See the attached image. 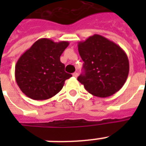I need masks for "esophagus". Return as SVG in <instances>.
<instances>
[{"mask_svg":"<svg viewBox=\"0 0 146 146\" xmlns=\"http://www.w3.org/2000/svg\"><path fill=\"white\" fill-rule=\"evenodd\" d=\"M73 76H74V77H77L78 73H73Z\"/></svg>","mask_w":146,"mask_h":146,"instance_id":"34e87169","label":"esophagus"}]
</instances>
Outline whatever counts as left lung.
<instances>
[{
    "label": "left lung",
    "instance_id": "left-lung-1",
    "mask_svg": "<svg viewBox=\"0 0 146 146\" xmlns=\"http://www.w3.org/2000/svg\"><path fill=\"white\" fill-rule=\"evenodd\" d=\"M84 72L77 78L89 93L106 98L118 92L129 74V60L119 45L100 35L78 43Z\"/></svg>",
    "mask_w": 146,
    "mask_h": 146
}]
</instances>
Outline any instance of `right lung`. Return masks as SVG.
<instances>
[{
  "label": "right lung",
  "instance_id": "1",
  "mask_svg": "<svg viewBox=\"0 0 146 146\" xmlns=\"http://www.w3.org/2000/svg\"><path fill=\"white\" fill-rule=\"evenodd\" d=\"M68 45L65 41L41 38L20 56L15 66V78L26 96L46 100L61 90L65 80L72 76L64 71L65 66L60 60Z\"/></svg>",
  "mask_w": 146,
  "mask_h": 146
}]
</instances>
